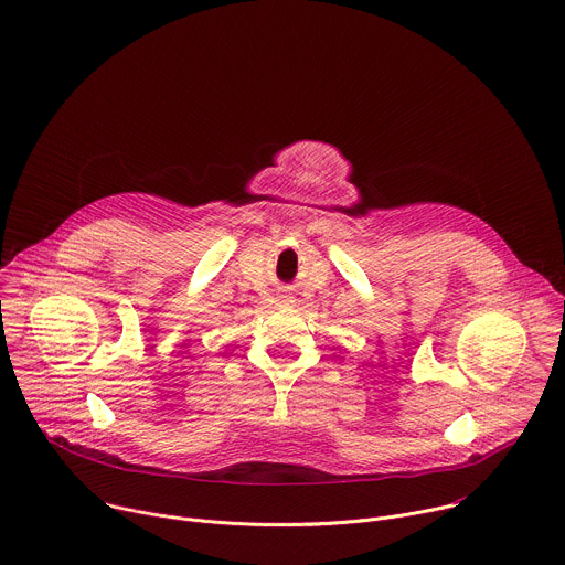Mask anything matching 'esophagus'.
Masks as SVG:
<instances>
[{
	"instance_id": "esophagus-1",
	"label": "esophagus",
	"mask_w": 565,
	"mask_h": 565,
	"mask_svg": "<svg viewBox=\"0 0 565 565\" xmlns=\"http://www.w3.org/2000/svg\"><path fill=\"white\" fill-rule=\"evenodd\" d=\"M279 301H281V303H286V306H292V303H295V299H292L290 295H281V297H279Z\"/></svg>"
}]
</instances>
